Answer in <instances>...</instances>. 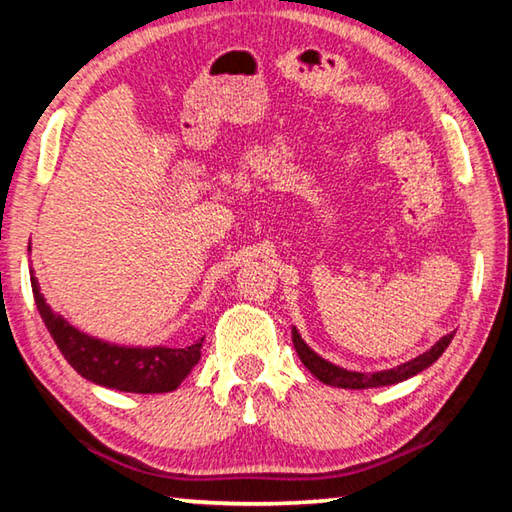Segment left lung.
I'll return each mask as SVG.
<instances>
[{
	"label": "left lung",
	"mask_w": 512,
	"mask_h": 512,
	"mask_svg": "<svg viewBox=\"0 0 512 512\" xmlns=\"http://www.w3.org/2000/svg\"><path fill=\"white\" fill-rule=\"evenodd\" d=\"M454 334H447L440 339L436 345H431V350H427L420 357H415L406 363H400L397 368L391 370H379V372H357V370H345L329 363L327 359L318 357V354L309 348V345L302 341V336L298 334V329H291V339H293V348H296L300 361L305 363V368L314 375L316 379L323 381L327 386H336V388H354V391H361V388H379V386H391V384H400V381L409 379L418 372L427 370L433 361H438L440 354L447 350V345L452 343Z\"/></svg>",
	"instance_id": "left-lung-1"
}]
</instances>
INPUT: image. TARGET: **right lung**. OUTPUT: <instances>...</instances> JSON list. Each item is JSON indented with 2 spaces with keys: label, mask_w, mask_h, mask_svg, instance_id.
I'll return each instance as SVG.
<instances>
[{
  "label": "right lung",
  "mask_w": 512,
  "mask_h": 512,
  "mask_svg": "<svg viewBox=\"0 0 512 512\" xmlns=\"http://www.w3.org/2000/svg\"><path fill=\"white\" fill-rule=\"evenodd\" d=\"M33 298L51 339L63 352L69 366L92 384L115 388L124 393H169L183 384V379L201 359L203 339L185 348H124L79 332L45 302L40 284L31 271Z\"/></svg>",
  "instance_id": "right-lung-1"
}]
</instances>
